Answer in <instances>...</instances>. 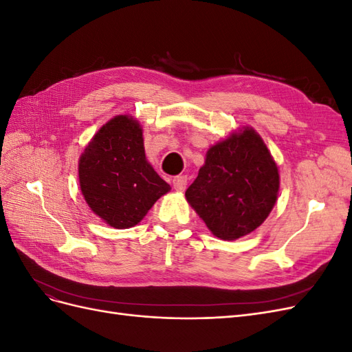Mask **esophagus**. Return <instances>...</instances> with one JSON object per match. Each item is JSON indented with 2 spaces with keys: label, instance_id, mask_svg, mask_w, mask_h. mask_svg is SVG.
<instances>
[{
  "label": "esophagus",
  "instance_id": "1",
  "mask_svg": "<svg viewBox=\"0 0 352 352\" xmlns=\"http://www.w3.org/2000/svg\"><path fill=\"white\" fill-rule=\"evenodd\" d=\"M188 184V179L186 176H176L173 177V186L176 190H184L186 188Z\"/></svg>",
  "mask_w": 352,
  "mask_h": 352
}]
</instances>
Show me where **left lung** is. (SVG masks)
<instances>
[{"label":"left lung","instance_id":"8db88e82","mask_svg":"<svg viewBox=\"0 0 352 352\" xmlns=\"http://www.w3.org/2000/svg\"><path fill=\"white\" fill-rule=\"evenodd\" d=\"M278 194V166L247 126L210 148L185 197L212 235L235 241L261 226Z\"/></svg>","mask_w":352,"mask_h":352}]
</instances>
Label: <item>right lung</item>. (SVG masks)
<instances>
[{
  "label": "right lung",
  "mask_w": 352,
  "mask_h": 352,
  "mask_svg": "<svg viewBox=\"0 0 352 352\" xmlns=\"http://www.w3.org/2000/svg\"><path fill=\"white\" fill-rule=\"evenodd\" d=\"M80 190L107 225L140 223L170 185L146 162L142 127L131 116H116L94 135L79 158Z\"/></svg>",
  "instance_id": "1"
}]
</instances>
